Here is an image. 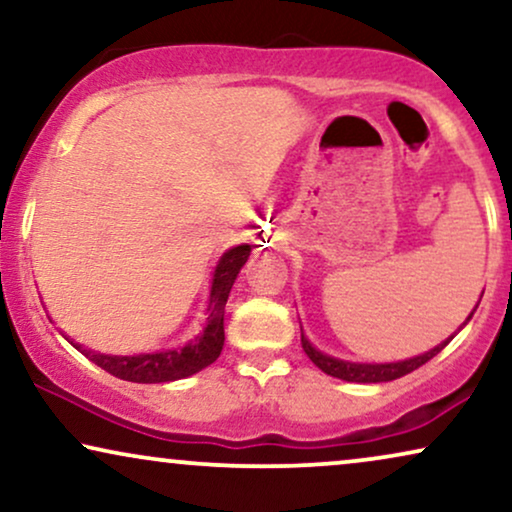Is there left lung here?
Listing matches in <instances>:
<instances>
[{
  "instance_id": "1",
  "label": "left lung",
  "mask_w": 512,
  "mask_h": 512,
  "mask_svg": "<svg viewBox=\"0 0 512 512\" xmlns=\"http://www.w3.org/2000/svg\"><path fill=\"white\" fill-rule=\"evenodd\" d=\"M470 317H473V315H470ZM470 317H468V320H470ZM451 338H454V336H451ZM451 338H447V341L440 343V345H435V348L426 355H418V357H411V360L393 362V364H353V362L334 360V357H327V355H322L320 350H315L303 334H301V345H303L305 355H308L310 360H313L315 367H320L324 374L343 378V381H353V383H383V381H395V378L407 376L414 369L423 367V364L430 362L437 353H440V350L451 341Z\"/></svg>"
}]
</instances>
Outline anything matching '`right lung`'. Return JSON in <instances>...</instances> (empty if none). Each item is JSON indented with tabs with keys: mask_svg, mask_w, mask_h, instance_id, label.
<instances>
[{
	"mask_svg": "<svg viewBox=\"0 0 512 512\" xmlns=\"http://www.w3.org/2000/svg\"><path fill=\"white\" fill-rule=\"evenodd\" d=\"M251 247L249 244H240V247L225 251L221 261L216 265L214 282H211V296H209V324L202 336L185 345L181 350H169V353H152V355H136V357H110L98 353H82L96 362L98 367L108 371V374L122 378V381L131 383H167L178 381V378L192 376L221 355L225 331H223V313L225 303H228V294L235 282L237 272L247 263ZM75 345V343H72ZM79 348V345H75Z\"/></svg>",
	"mask_w": 512,
	"mask_h": 512,
	"instance_id": "1",
	"label": "right lung"
}]
</instances>
